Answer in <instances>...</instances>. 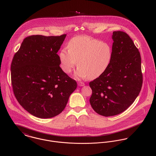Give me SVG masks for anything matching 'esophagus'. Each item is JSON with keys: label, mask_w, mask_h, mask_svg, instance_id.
<instances>
[{"label": "esophagus", "mask_w": 156, "mask_h": 156, "mask_svg": "<svg viewBox=\"0 0 156 156\" xmlns=\"http://www.w3.org/2000/svg\"><path fill=\"white\" fill-rule=\"evenodd\" d=\"M78 85L80 86V87H83L85 85V83L83 82H78Z\"/></svg>", "instance_id": "34e87169"}]
</instances>
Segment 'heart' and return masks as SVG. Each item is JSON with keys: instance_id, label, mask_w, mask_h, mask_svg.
Returning <instances> with one entry per match:
<instances>
[{"instance_id": "1", "label": "heart", "mask_w": 156, "mask_h": 156, "mask_svg": "<svg viewBox=\"0 0 156 156\" xmlns=\"http://www.w3.org/2000/svg\"><path fill=\"white\" fill-rule=\"evenodd\" d=\"M68 48L62 49L59 53L61 66L66 73H69L78 62L76 75L93 79L103 74L111 62V45L89 37H74Z\"/></svg>"}]
</instances>
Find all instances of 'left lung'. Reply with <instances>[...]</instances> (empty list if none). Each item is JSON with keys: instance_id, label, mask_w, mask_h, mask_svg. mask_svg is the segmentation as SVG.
Masks as SVG:
<instances>
[{"instance_id": "obj_1", "label": "left lung", "mask_w": 156, "mask_h": 156, "mask_svg": "<svg viewBox=\"0 0 156 156\" xmlns=\"http://www.w3.org/2000/svg\"><path fill=\"white\" fill-rule=\"evenodd\" d=\"M110 66L98 77L89 82L92 94L89 102L94 111L104 116L125 111L140 93L143 82L141 58L127 34L113 32Z\"/></svg>"}]
</instances>
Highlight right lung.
<instances>
[{
	"mask_svg": "<svg viewBox=\"0 0 156 156\" xmlns=\"http://www.w3.org/2000/svg\"><path fill=\"white\" fill-rule=\"evenodd\" d=\"M67 35L25 38L11 65L14 94L23 108L40 118L54 117L65 109L75 80L60 67L58 51Z\"/></svg>",
	"mask_w": 156,
	"mask_h": 156,
	"instance_id": "add662e5",
	"label": "right lung"
}]
</instances>
